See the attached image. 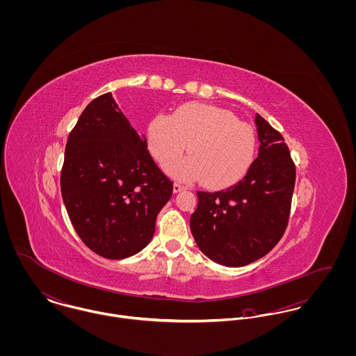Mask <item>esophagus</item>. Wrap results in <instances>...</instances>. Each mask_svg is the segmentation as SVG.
Listing matches in <instances>:
<instances>
[{
  "instance_id": "34e87169",
  "label": "esophagus",
  "mask_w": 356,
  "mask_h": 356,
  "mask_svg": "<svg viewBox=\"0 0 356 356\" xmlns=\"http://www.w3.org/2000/svg\"><path fill=\"white\" fill-rule=\"evenodd\" d=\"M184 189H186V186H184L182 184H179V182H175V184H174V192H175V193H178V192H181V191H184Z\"/></svg>"
}]
</instances>
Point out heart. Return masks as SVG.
Instances as JSON below:
<instances>
[{"label":"heart","mask_w":356,"mask_h":356,"mask_svg":"<svg viewBox=\"0 0 356 356\" xmlns=\"http://www.w3.org/2000/svg\"><path fill=\"white\" fill-rule=\"evenodd\" d=\"M147 143L154 160L167 164L188 147L189 156L167 165L174 177L200 181L219 189L240 181L254 161L256 134L250 123L227 109L186 104L171 116L156 115L148 124Z\"/></svg>","instance_id":"heart-1"}]
</instances>
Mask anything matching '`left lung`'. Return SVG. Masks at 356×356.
<instances>
[{"instance_id":"obj_1","label":"left lung","mask_w":356,"mask_h":356,"mask_svg":"<svg viewBox=\"0 0 356 356\" xmlns=\"http://www.w3.org/2000/svg\"><path fill=\"white\" fill-rule=\"evenodd\" d=\"M259 154L245 177L218 192H197L191 230L199 248L216 263L247 266L282 238L291 215L296 165L284 137L259 113Z\"/></svg>"}]
</instances>
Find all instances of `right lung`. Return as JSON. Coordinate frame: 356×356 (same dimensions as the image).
Wrapping results in <instances>:
<instances>
[{
    "label": "right lung",
    "instance_id": "obj_1",
    "mask_svg": "<svg viewBox=\"0 0 356 356\" xmlns=\"http://www.w3.org/2000/svg\"><path fill=\"white\" fill-rule=\"evenodd\" d=\"M60 186L76 234L106 259L147 247L157 213L172 195V181L111 92L90 102L71 130Z\"/></svg>",
    "mask_w": 356,
    "mask_h": 356
}]
</instances>
